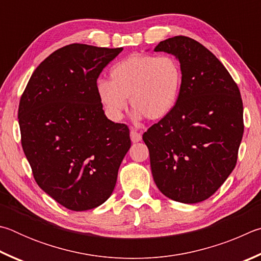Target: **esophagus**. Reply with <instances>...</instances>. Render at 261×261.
<instances>
[{
  "mask_svg": "<svg viewBox=\"0 0 261 261\" xmlns=\"http://www.w3.org/2000/svg\"><path fill=\"white\" fill-rule=\"evenodd\" d=\"M130 140L133 143L140 142V141L142 140V135H141V133H139L138 130L133 129V130H130Z\"/></svg>",
  "mask_w": 261,
  "mask_h": 261,
  "instance_id": "obj_1",
  "label": "esophagus"
}]
</instances>
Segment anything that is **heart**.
<instances>
[{
  "label": "heart",
  "instance_id": "heart-1",
  "mask_svg": "<svg viewBox=\"0 0 261 261\" xmlns=\"http://www.w3.org/2000/svg\"><path fill=\"white\" fill-rule=\"evenodd\" d=\"M181 84V65L174 57L135 54L114 64L110 81L98 80L96 91L113 120L121 119L126 98L136 117L159 120L175 107Z\"/></svg>",
  "mask_w": 261,
  "mask_h": 261
}]
</instances>
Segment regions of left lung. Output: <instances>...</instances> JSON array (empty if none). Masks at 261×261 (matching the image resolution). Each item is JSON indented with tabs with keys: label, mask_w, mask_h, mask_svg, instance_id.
Masks as SVG:
<instances>
[{
	"label": "left lung",
	"mask_w": 261,
	"mask_h": 261,
	"mask_svg": "<svg viewBox=\"0 0 261 261\" xmlns=\"http://www.w3.org/2000/svg\"><path fill=\"white\" fill-rule=\"evenodd\" d=\"M154 51L174 55L182 70L175 107L143 134L154 184L176 202H203L236 166L244 132L240 89L222 63L188 36L162 41Z\"/></svg>",
	"instance_id": "left-lung-1"
}]
</instances>
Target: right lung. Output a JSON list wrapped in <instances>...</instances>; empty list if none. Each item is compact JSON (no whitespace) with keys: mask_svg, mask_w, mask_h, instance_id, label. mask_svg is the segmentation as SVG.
<instances>
[{"mask_svg":"<svg viewBox=\"0 0 261 261\" xmlns=\"http://www.w3.org/2000/svg\"><path fill=\"white\" fill-rule=\"evenodd\" d=\"M122 48L72 43L35 68L18 108L21 147L36 184L72 211L103 204L130 148L129 129L105 117L97 79Z\"/></svg>","mask_w":261,"mask_h":261,"instance_id":"right-lung-1","label":"right lung"}]
</instances>
